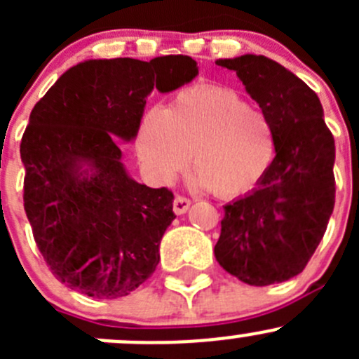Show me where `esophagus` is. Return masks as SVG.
<instances>
[{"label":"esophagus","instance_id":"34e87169","mask_svg":"<svg viewBox=\"0 0 359 359\" xmlns=\"http://www.w3.org/2000/svg\"><path fill=\"white\" fill-rule=\"evenodd\" d=\"M189 206H191L189 198L177 194L175 200H173V212H175L177 215H182V213H186L187 210H189Z\"/></svg>","mask_w":359,"mask_h":359}]
</instances>
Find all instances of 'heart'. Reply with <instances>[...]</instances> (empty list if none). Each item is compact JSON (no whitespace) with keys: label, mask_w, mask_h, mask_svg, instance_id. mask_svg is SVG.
I'll list each match as a JSON object with an SVG mask.
<instances>
[{"label":"heart","mask_w":359,"mask_h":359,"mask_svg":"<svg viewBox=\"0 0 359 359\" xmlns=\"http://www.w3.org/2000/svg\"><path fill=\"white\" fill-rule=\"evenodd\" d=\"M135 149L142 168L159 184L172 182L193 154L200 186L220 198H238L266 177L276 142L267 116L248 107L234 90L191 86L166 109L144 114Z\"/></svg>","instance_id":"b5f03b06"}]
</instances>
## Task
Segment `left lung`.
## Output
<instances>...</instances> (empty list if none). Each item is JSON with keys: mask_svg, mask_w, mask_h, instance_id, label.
Here are the masks:
<instances>
[{"mask_svg": "<svg viewBox=\"0 0 359 359\" xmlns=\"http://www.w3.org/2000/svg\"><path fill=\"white\" fill-rule=\"evenodd\" d=\"M236 72L269 119L276 156L252 193L224 206L215 259L253 287L304 271L335 205V142L316 93L264 55L217 60Z\"/></svg>", "mask_w": 359, "mask_h": 359, "instance_id": "left-lung-1", "label": "left lung"}]
</instances>
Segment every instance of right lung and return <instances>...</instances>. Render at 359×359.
Instances as JSON below:
<instances>
[{"mask_svg": "<svg viewBox=\"0 0 359 359\" xmlns=\"http://www.w3.org/2000/svg\"><path fill=\"white\" fill-rule=\"evenodd\" d=\"M196 76L187 55L85 60L34 106L20 142L24 208L60 283L93 299H118L154 273L175 219L173 193L135 182L116 137L135 139L154 86L166 93Z\"/></svg>", "mask_w": 359, "mask_h": 359, "instance_id": "right-lung-1", "label": "right lung"}]
</instances>
